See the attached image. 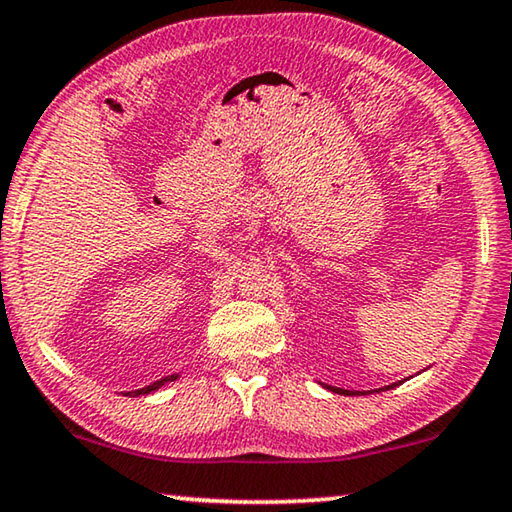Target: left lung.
Here are the masks:
<instances>
[{
	"label": "left lung",
	"mask_w": 512,
	"mask_h": 512,
	"mask_svg": "<svg viewBox=\"0 0 512 512\" xmlns=\"http://www.w3.org/2000/svg\"><path fill=\"white\" fill-rule=\"evenodd\" d=\"M403 383V380H401ZM399 383H394V385H387V387H380V389H376V392H385V389H392V387H396ZM326 389H330V392H335V394H344V396H362L364 392H348V389H342V387H332V385H323Z\"/></svg>",
	"instance_id": "8db88e82"
}]
</instances>
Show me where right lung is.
Here are the masks:
<instances>
[{"label":"right lung","mask_w":512,"mask_h":512,"mask_svg":"<svg viewBox=\"0 0 512 512\" xmlns=\"http://www.w3.org/2000/svg\"><path fill=\"white\" fill-rule=\"evenodd\" d=\"M180 376H177V373H173V376H166V378H161V380H157V383H152V385H148V387H143V389H136V392H129V396H141V394H150V392H157L159 387H164L166 383H173V380H177Z\"/></svg>","instance_id":"obj_1"}]
</instances>
